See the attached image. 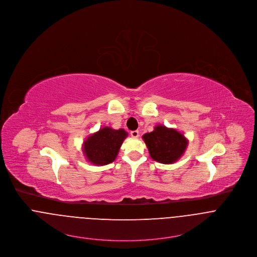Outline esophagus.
<instances>
[{"mask_svg":"<svg viewBox=\"0 0 257 257\" xmlns=\"http://www.w3.org/2000/svg\"><path fill=\"white\" fill-rule=\"evenodd\" d=\"M131 136L134 139H138L140 137V132L139 131H133V132H131Z\"/></svg>","mask_w":257,"mask_h":257,"instance_id":"obj_1","label":"esophagus"}]
</instances>
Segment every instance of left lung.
<instances>
[{"label":"left lung","mask_w":257,"mask_h":257,"mask_svg":"<svg viewBox=\"0 0 257 257\" xmlns=\"http://www.w3.org/2000/svg\"><path fill=\"white\" fill-rule=\"evenodd\" d=\"M144 140L151 158L159 163L173 164L178 161L187 149V139L175 128L156 125L154 131L145 134Z\"/></svg>","instance_id":"left-lung-1"}]
</instances>
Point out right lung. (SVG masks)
Instances as JSON below:
<instances>
[{"mask_svg":"<svg viewBox=\"0 0 257 257\" xmlns=\"http://www.w3.org/2000/svg\"><path fill=\"white\" fill-rule=\"evenodd\" d=\"M127 133L105 126L83 142V153L88 162L103 166L112 163L117 158L119 148Z\"/></svg>","mask_w":257,"mask_h":257,"instance_id":"right-lung-1","label":"right lung"}]
</instances>
